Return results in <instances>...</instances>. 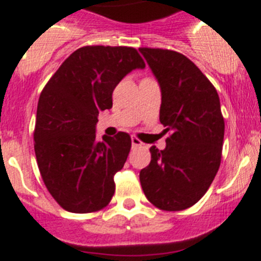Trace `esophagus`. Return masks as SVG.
I'll return each mask as SVG.
<instances>
[{
	"mask_svg": "<svg viewBox=\"0 0 261 261\" xmlns=\"http://www.w3.org/2000/svg\"><path fill=\"white\" fill-rule=\"evenodd\" d=\"M131 144H133V147H139V146H142L143 143H142V142H140L137 137H133L131 138Z\"/></svg>",
	"mask_w": 261,
	"mask_h": 261,
	"instance_id": "34e87169",
	"label": "esophagus"
}]
</instances>
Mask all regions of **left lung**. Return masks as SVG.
Here are the masks:
<instances>
[{"label":"left lung","mask_w":261,"mask_h":261,"mask_svg":"<svg viewBox=\"0 0 261 261\" xmlns=\"http://www.w3.org/2000/svg\"><path fill=\"white\" fill-rule=\"evenodd\" d=\"M162 89L160 122L167 146L149 148L151 163L139 174L149 202L165 212L193 206L218 172L225 119L217 89L180 52L142 47Z\"/></svg>","instance_id":"obj_1"}]
</instances>
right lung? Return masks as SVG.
I'll use <instances>...</instances> for the list:
<instances>
[{
    "instance_id": "add662e5",
    "label": "right lung",
    "mask_w": 261,
    "mask_h": 261,
    "mask_svg": "<svg viewBox=\"0 0 261 261\" xmlns=\"http://www.w3.org/2000/svg\"><path fill=\"white\" fill-rule=\"evenodd\" d=\"M133 47L85 46L65 59L40 93L34 148L43 182L63 209L94 213L112 201L114 174L131 148L127 133L96 138L97 115L113 106V90L144 68Z\"/></svg>"
}]
</instances>
